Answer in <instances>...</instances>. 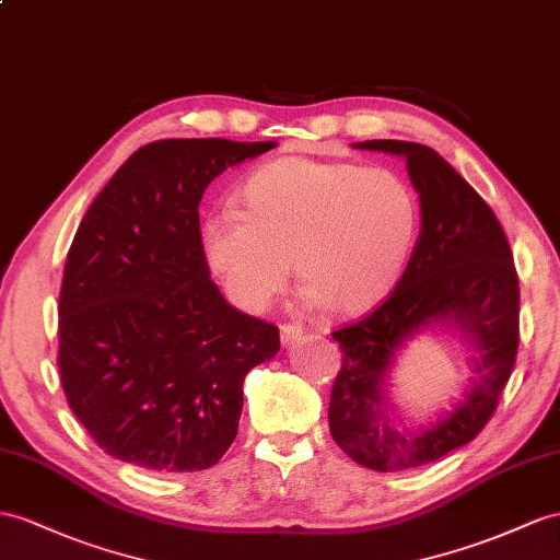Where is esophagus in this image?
<instances>
[{"label": "esophagus", "mask_w": 560, "mask_h": 560, "mask_svg": "<svg viewBox=\"0 0 560 560\" xmlns=\"http://www.w3.org/2000/svg\"><path fill=\"white\" fill-rule=\"evenodd\" d=\"M303 334H305L303 324H295V322L281 324V342H283V346H291V342H295Z\"/></svg>", "instance_id": "obj_1"}]
</instances>
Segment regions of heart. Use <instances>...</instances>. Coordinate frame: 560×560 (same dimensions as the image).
I'll return each instance as SVG.
<instances>
[{"instance_id": "1", "label": "heart", "mask_w": 560, "mask_h": 560, "mask_svg": "<svg viewBox=\"0 0 560 560\" xmlns=\"http://www.w3.org/2000/svg\"><path fill=\"white\" fill-rule=\"evenodd\" d=\"M234 208L200 226L210 269L241 310L262 312L291 277L307 305L360 314L393 293L419 236L402 175L314 158H277L238 186Z\"/></svg>"}]
</instances>
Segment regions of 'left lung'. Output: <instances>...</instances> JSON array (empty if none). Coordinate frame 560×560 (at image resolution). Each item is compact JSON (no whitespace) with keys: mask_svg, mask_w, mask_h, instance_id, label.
I'll use <instances>...</instances> for the list:
<instances>
[{"mask_svg":"<svg viewBox=\"0 0 560 560\" xmlns=\"http://www.w3.org/2000/svg\"><path fill=\"white\" fill-rule=\"evenodd\" d=\"M354 147L407 158L421 198V234L385 303L334 331L342 364L328 402V428L357 464L381 472L407 470L464 447L492 419L518 354V275L497 214L438 151L397 139ZM438 320L456 325L474 342L477 378L438 422L399 429L382 385L404 340Z\"/></svg>","mask_w":560,"mask_h":560,"instance_id":"left-lung-1","label":"left lung"}]
</instances>
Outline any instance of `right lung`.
Instances as JSON below:
<instances>
[{"label":"right lung","mask_w":560,"mask_h":560,"mask_svg":"<svg viewBox=\"0 0 560 560\" xmlns=\"http://www.w3.org/2000/svg\"><path fill=\"white\" fill-rule=\"evenodd\" d=\"M277 141L161 139L94 198L66 257L59 371L106 454L155 472L214 466L232 447L243 378L279 328L232 307L210 279L198 203L226 167Z\"/></svg>","instance_id":"add662e5"}]
</instances>
